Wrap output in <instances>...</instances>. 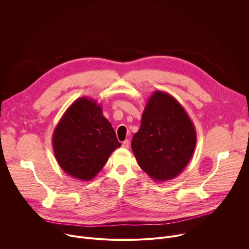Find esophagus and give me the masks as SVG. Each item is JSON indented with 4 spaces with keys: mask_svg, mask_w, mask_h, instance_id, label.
Instances as JSON below:
<instances>
[{
    "mask_svg": "<svg viewBox=\"0 0 249 249\" xmlns=\"http://www.w3.org/2000/svg\"><path fill=\"white\" fill-rule=\"evenodd\" d=\"M129 146H130V142H129V140H125L123 143H122V147L123 148H125V149H128L129 148Z\"/></svg>",
    "mask_w": 249,
    "mask_h": 249,
    "instance_id": "34e87169",
    "label": "esophagus"
}]
</instances>
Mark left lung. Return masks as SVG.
<instances>
[{"label": "left lung", "mask_w": 249, "mask_h": 249, "mask_svg": "<svg viewBox=\"0 0 249 249\" xmlns=\"http://www.w3.org/2000/svg\"><path fill=\"white\" fill-rule=\"evenodd\" d=\"M196 130L182 105L172 95L156 90L142 114L131 147L140 165L155 181H167L190 161Z\"/></svg>", "instance_id": "8db88e82"}]
</instances>
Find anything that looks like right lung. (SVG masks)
<instances>
[{
	"label": "right lung",
	"instance_id": "add662e5",
	"mask_svg": "<svg viewBox=\"0 0 249 249\" xmlns=\"http://www.w3.org/2000/svg\"><path fill=\"white\" fill-rule=\"evenodd\" d=\"M52 145L60 167L84 181L95 177L121 146L100 104L86 96L66 110L53 132Z\"/></svg>",
	"mask_w": 249,
	"mask_h": 249
}]
</instances>
